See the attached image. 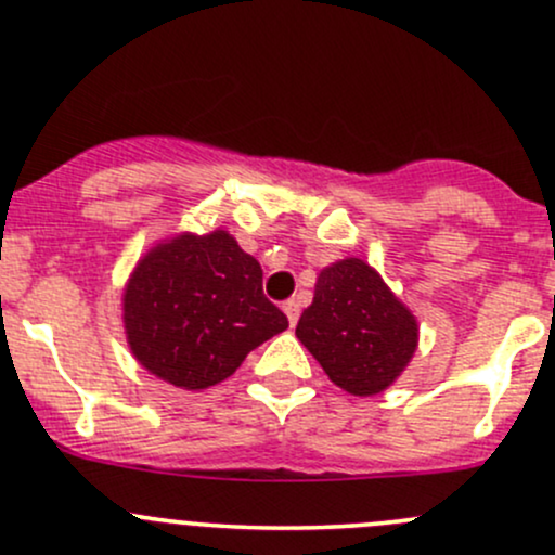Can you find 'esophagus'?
<instances>
[{"label":"esophagus","mask_w":555,"mask_h":555,"mask_svg":"<svg viewBox=\"0 0 555 555\" xmlns=\"http://www.w3.org/2000/svg\"><path fill=\"white\" fill-rule=\"evenodd\" d=\"M284 313H287L289 326H295L297 319H300V302H297V300H287V302H284Z\"/></svg>","instance_id":"34e87169"}]
</instances>
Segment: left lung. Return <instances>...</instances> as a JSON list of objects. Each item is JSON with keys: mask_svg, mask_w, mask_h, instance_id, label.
<instances>
[{"mask_svg": "<svg viewBox=\"0 0 555 555\" xmlns=\"http://www.w3.org/2000/svg\"><path fill=\"white\" fill-rule=\"evenodd\" d=\"M295 334L334 385L371 398L392 387L413 361L418 319L374 266L350 255L321 268Z\"/></svg>", "mask_w": 555, "mask_h": 555, "instance_id": "left-lung-1", "label": "left lung"}]
</instances>
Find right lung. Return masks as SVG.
<instances>
[{"label":"right lung","instance_id":"add662e5","mask_svg":"<svg viewBox=\"0 0 555 555\" xmlns=\"http://www.w3.org/2000/svg\"><path fill=\"white\" fill-rule=\"evenodd\" d=\"M126 345L155 379L199 392L289 326L263 271L227 229L179 231L142 253L120 295Z\"/></svg>","mask_w":555,"mask_h":555}]
</instances>
